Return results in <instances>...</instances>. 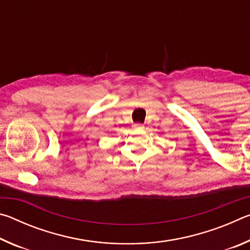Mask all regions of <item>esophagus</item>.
<instances>
[{"label":"esophagus","mask_w":250,"mask_h":250,"mask_svg":"<svg viewBox=\"0 0 250 250\" xmlns=\"http://www.w3.org/2000/svg\"><path fill=\"white\" fill-rule=\"evenodd\" d=\"M133 128L137 129V130H142V129H145V125H143L142 124H134Z\"/></svg>","instance_id":"1"}]
</instances>
